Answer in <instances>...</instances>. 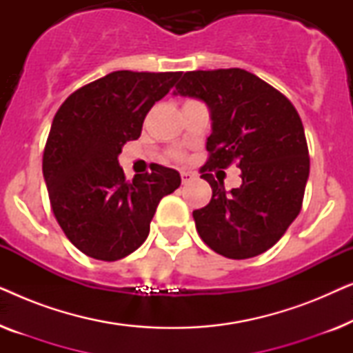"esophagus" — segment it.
<instances>
[{
	"instance_id": "obj_1",
	"label": "esophagus",
	"mask_w": 353,
	"mask_h": 353,
	"mask_svg": "<svg viewBox=\"0 0 353 353\" xmlns=\"http://www.w3.org/2000/svg\"><path fill=\"white\" fill-rule=\"evenodd\" d=\"M180 175H181V181L185 183V185H186V183H190V181L194 180V176H196L194 173L186 172V170H181V172H180Z\"/></svg>"
}]
</instances>
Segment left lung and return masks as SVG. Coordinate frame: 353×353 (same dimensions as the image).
<instances>
[{
	"mask_svg": "<svg viewBox=\"0 0 353 353\" xmlns=\"http://www.w3.org/2000/svg\"><path fill=\"white\" fill-rule=\"evenodd\" d=\"M175 94L209 105V159L201 178L212 199L192 212L201 239L223 257L243 260L281 239L302 209L310 157L302 120L283 93L243 69L183 74ZM236 162L243 185L226 192L211 172Z\"/></svg>",
	"mask_w": 353,
	"mask_h": 353,
	"instance_id": "obj_1",
	"label": "left lung"
}]
</instances>
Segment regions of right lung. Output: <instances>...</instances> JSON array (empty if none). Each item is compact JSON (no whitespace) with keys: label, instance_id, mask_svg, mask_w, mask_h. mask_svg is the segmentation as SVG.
Here are the masks:
<instances>
[{"label":"right lung","instance_id":"obj_1","mask_svg":"<svg viewBox=\"0 0 353 353\" xmlns=\"http://www.w3.org/2000/svg\"><path fill=\"white\" fill-rule=\"evenodd\" d=\"M181 72L117 70L81 86L57 110L43 152L50 204L67 239L88 257L115 262L146 241L159 202L180 173L156 165L125 180L119 154Z\"/></svg>","mask_w":353,"mask_h":353}]
</instances>
